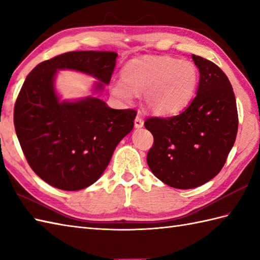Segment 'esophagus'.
Returning a JSON list of instances; mask_svg holds the SVG:
<instances>
[{
    "instance_id": "esophagus-1",
    "label": "esophagus",
    "mask_w": 260,
    "mask_h": 260,
    "mask_svg": "<svg viewBox=\"0 0 260 260\" xmlns=\"http://www.w3.org/2000/svg\"><path fill=\"white\" fill-rule=\"evenodd\" d=\"M134 125H135L136 128H142V127L144 126V121H143V119L140 117L139 115L136 116V118L134 120Z\"/></svg>"
}]
</instances>
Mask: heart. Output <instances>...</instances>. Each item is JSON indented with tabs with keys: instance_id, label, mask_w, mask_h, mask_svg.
Listing matches in <instances>:
<instances>
[{
	"instance_id": "1",
	"label": "heart",
	"mask_w": 260,
	"mask_h": 260,
	"mask_svg": "<svg viewBox=\"0 0 260 260\" xmlns=\"http://www.w3.org/2000/svg\"><path fill=\"white\" fill-rule=\"evenodd\" d=\"M199 82L197 66L170 56H148L126 63L121 78L110 82V92L131 103L144 92L146 107L159 116L181 112L192 101Z\"/></svg>"
}]
</instances>
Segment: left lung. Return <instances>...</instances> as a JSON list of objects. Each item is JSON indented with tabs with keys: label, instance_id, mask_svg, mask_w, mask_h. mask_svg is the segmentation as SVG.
Instances as JSON below:
<instances>
[{
	"label": "left lung",
	"instance_id": "obj_1",
	"mask_svg": "<svg viewBox=\"0 0 260 260\" xmlns=\"http://www.w3.org/2000/svg\"><path fill=\"white\" fill-rule=\"evenodd\" d=\"M200 73L197 96L181 114L144 123L154 144L152 173L175 189H193L213 179L225 163L238 131L235 93L217 64L192 54Z\"/></svg>",
	"mask_w": 260,
	"mask_h": 260
}]
</instances>
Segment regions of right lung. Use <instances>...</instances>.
I'll list each match as a JSON object with an SVG mask.
<instances>
[{"label":"right lung","mask_w":260,"mask_h":260,"mask_svg":"<svg viewBox=\"0 0 260 260\" xmlns=\"http://www.w3.org/2000/svg\"><path fill=\"white\" fill-rule=\"evenodd\" d=\"M117 53L73 51L39 63L22 86L14 127L35 173L57 189L78 191L101 178L116 146L134 127V109H113L97 96L62 101L59 70L91 76L93 93L109 84Z\"/></svg>","instance_id":"add662e5"}]
</instances>
